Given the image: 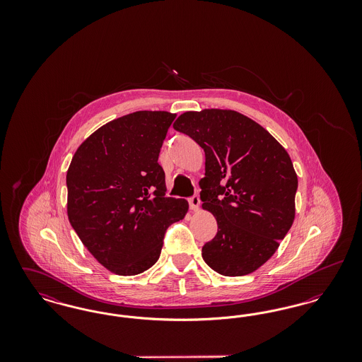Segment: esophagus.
<instances>
[{
	"instance_id": "esophagus-1",
	"label": "esophagus",
	"mask_w": 362,
	"mask_h": 362,
	"mask_svg": "<svg viewBox=\"0 0 362 362\" xmlns=\"http://www.w3.org/2000/svg\"><path fill=\"white\" fill-rule=\"evenodd\" d=\"M189 205L191 210H198V209H199V205H201V199H199L198 194H194L192 197H189Z\"/></svg>"
}]
</instances>
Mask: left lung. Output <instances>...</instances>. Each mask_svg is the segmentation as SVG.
Wrapping results in <instances>:
<instances>
[{
	"label": "left lung",
	"mask_w": 362,
	"mask_h": 362,
	"mask_svg": "<svg viewBox=\"0 0 362 362\" xmlns=\"http://www.w3.org/2000/svg\"><path fill=\"white\" fill-rule=\"evenodd\" d=\"M173 129L205 152L202 207L217 220L202 258L226 276L250 274L273 257L294 220L297 175L288 152L257 122L232 110L182 114Z\"/></svg>",
	"instance_id": "obj_1"
}]
</instances>
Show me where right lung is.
<instances>
[{"instance_id": "right-lung-1", "label": "right lung", "mask_w": 362, "mask_h": 362, "mask_svg": "<svg viewBox=\"0 0 362 362\" xmlns=\"http://www.w3.org/2000/svg\"><path fill=\"white\" fill-rule=\"evenodd\" d=\"M176 114L137 111L110 122L80 145L66 173L69 221L110 272L136 276L160 257L187 201L165 195L157 163Z\"/></svg>"}]
</instances>
